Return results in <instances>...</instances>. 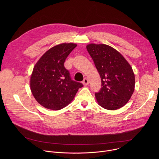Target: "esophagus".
<instances>
[{
	"label": "esophagus",
	"instance_id": "esophagus-1",
	"mask_svg": "<svg viewBox=\"0 0 159 159\" xmlns=\"http://www.w3.org/2000/svg\"><path fill=\"white\" fill-rule=\"evenodd\" d=\"M82 83H83V84H84V85H87L89 84V80H88V79H87V78H85V79H84Z\"/></svg>",
	"mask_w": 159,
	"mask_h": 159
}]
</instances>
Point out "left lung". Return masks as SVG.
Returning <instances> with one entry per match:
<instances>
[{"label": "left lung", "mask_w": 159, "mask_h": 159, "mask_svg": "<svg viewBox=\"0 0 159 159\" xmlns=\"http://www.w3.org/2000/svg\"><path fill=\"white\" fill-rule=\"evenodd\" d=\"M87 50L101 79V89L95 96L106 109L125 106L134 89V74L126 60L117 50L104 44H89Z\"/></svg>", "instance_id": "1"}]
</instances>
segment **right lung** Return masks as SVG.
Wrapping results in <instances>:
<instances>
[{
    "instance_id": "obj_1",
    "label": "right lung",
    "mask_w": 159,
    "mask_h": 159,
    "mask_svg": "<svg viewBox=\"0 0 159 159\" xmlns=\"http://www.w3.org/2000/svg\"><path fill=\"white\" fill-rule=\"evenodd\" d=\"M77 47L74 43H62L48 50L34 66L30 79L31 93L41 106L59 110L74 99L80 82L73 80L64 62Z\"/></svg>"
}]
</instances>
